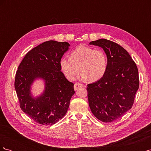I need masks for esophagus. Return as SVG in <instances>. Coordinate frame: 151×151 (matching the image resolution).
<instances>
[{
  "mask_svg": "<svg viewBox=\"0 0 151 151\" xmlns=\"http://www.w3.org/2000/svg\"><path fill=\"white\" fill-rule=\"evenodd\" d=\"M83 87H84L83 84H80V83H76L74 84V90L77 91L80 88H83Z\"/></svg>",
  "mask_w": 151,
  "mask_h": 151,
  "instance_id": "esophagus-1",
  "label": "esophagus"
}]
</instances>
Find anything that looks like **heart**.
<instances>
[{
	"instance_id": "b5f03b06",
	"label": "heart",
	"mask_w": 151,
	"mask_h": 151,
	"mask_svg": "<svg viewBox=\"0 0 151 151\" xmlns=\"http://www.w3.org/2000/svg\"><path fill=\"white\" fill-rule=\"evenodd\" d=\"M60 64L68 80L74 81L81 70L82 79L96 81L106 74L108 59L101 49L80 45L71 53L70 57H62Z\"/></svg>"
}]
</instances>
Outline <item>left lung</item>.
Wrapping results in <instances>:
<instances>
[{
    "instance_id": "1",
    "label": "left lung",
    "mask_w": 151,
    "mask_h": 151,
    "mask_svg": "<svg viewBox=\"0 0 151 151\" xmlns=\"http://www.w3.org/2000/svg\"><path fill=\"white\" fill-rule=\"evenodd\" d=\"M103 48L108 59L106 74L87 88L89 105L100 121L110 123L132 108L139 87L137 67L122 47L106 39L89 43Z\"/></svg>"
}]
</instances>
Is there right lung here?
<instances>
[{
	"label": "right lung",
	"instance_id": "right-lung-1",
	"mask_svg": "<svg viewBox=\"0 0 151 151\" xmlns=\"http://www.w3.org/2000/svg\"><path fill=\"white\" fill-rule=\"evenodd\" d=\"M70 45L50 40L26 53L18 67L14 87L22 111L35 122L43 125L55 124L65 115L74 94V84L60 71V60ZM36 78L45 82L44 93L34 99L30 85Z\"/></svg>",
	"mask_w": 151,
	"mask_h": 151
}]
</instances>
